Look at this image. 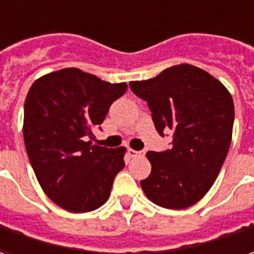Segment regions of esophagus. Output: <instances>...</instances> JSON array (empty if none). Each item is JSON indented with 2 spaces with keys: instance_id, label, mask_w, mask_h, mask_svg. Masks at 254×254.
Returning <instances> with one entry per match:
<instances>
[{
  "instance_id": "34e87169",
  "label": "esophagus",
  "mask_w": 254,
  "mask_h": 254,
  "mask_svg": "<svg viewBox=\"0 0 254 254\" xmlns=\"http://www.w3.org/2000/svg\"><path fill=\"white\" fill-rule=\"evenodd\" d=\"M127 152H129V157H130V158L144 157V154H145L144 151H136V150H132V148H130V150H129Z\"/></svg>"
}]
</instances>
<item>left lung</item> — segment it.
<instances>
[{
  "mask_svg": "<svg viewBox=\"0 0 254 254\" xmlns=\"http://www.w3.org/2000/svg\"><path fill=\"white\" fill-rule=\"evenodd\" d=\"M129 86L147 102L158 133L173 130L170 150L147 152L151 173L140 182L145 196L166 209L192 206L213 186L231 144L230 92L191 64L173 65Z\"/></svg>",
  "mask_w": 254,
  "mask_h": 254,
  "instance_id": "left-lung-1",
  "label": "left lung"
}]
</instances>
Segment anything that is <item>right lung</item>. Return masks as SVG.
Segmentation results:
<instances>
[{"instance_id":"obj_1","label":"right lung","mask_w":254,"mask_h":254,"mask_svg":"<svg viewBox=\"0 0 254 254\" xmlns=\"http://www.w3.org/2000/svg\"><path fill=\"white\" fill-rule=\"evenodd\" d=\"M127 89L79 68L38 78L24 102L23 137L41 189L72 213L92 212L109 199L125 166V147L92 145L93 127Z\"/></svg>"}]
</instances>
